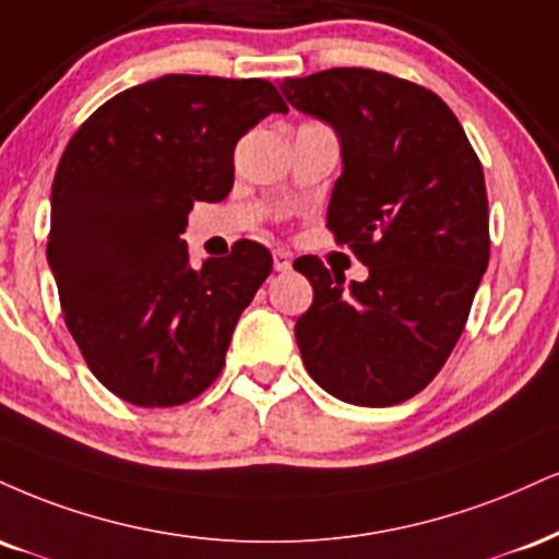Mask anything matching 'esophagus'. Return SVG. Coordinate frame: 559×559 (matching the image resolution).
<instances>
[{
	"label": "esophagus",
	"mask_w": 559,
	"mask_h": 559,
	"mask_svg": "<svg viewBox=\"0 0 559 559\" xmlns=\"http://www.w3.org/2000/svg\"><path fill=\"white\" fill-rule=\"evenodd\" d=\"M273 267H275V271H278V273L292 271V258H288V252L275 250V252H273Z\"/></svg>",
	"instance_id": "esophagus-1"
}]
</instances>
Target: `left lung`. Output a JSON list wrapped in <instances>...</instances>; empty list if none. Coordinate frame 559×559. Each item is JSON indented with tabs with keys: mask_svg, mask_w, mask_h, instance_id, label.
<instances>
[{
	"mask_svg": "<svg viewBox=\"0 0 559 559\" xmlns=\"http://www.w3.org/2000/svg\"><path fill=\"white\" fill-rule=\"evenodd\" d=\"M281 91L338 132L325 226L369 267L346 286L314 254L294 262L314 292L297 320L307 372L354 406L414 399L459 344L487 271L481 160L445 100L412 80L333 67Z\"/></svg>",
	"mask_w": 559,
	"mask_h": 559,
	"instance_id": "8db88e82",
	"label": "left lung"
}]
</instances>
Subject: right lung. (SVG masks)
Wrapping results in <instances>:
<instances>
[{
    "label": "right lung",
    "instance_id": "right-lung-1",
    "mask_svg": "<svg viewBox=\"0 0 559 559\" xmlns=\"http://www.w3.org/2000/svg\"><path fill=\"white\" fill-rule=\"evenodd\" d=\"M288 106L267 80L164 75L98 106L51 185L46 258L67 331L104 388L134 406L198 399L221 374L239 314L273 258L239 239L190 267L194 203L234 187V147Z\"/></svg>",
    "mask_w": 559,
    "mask_h": 559
}]
</instances>
